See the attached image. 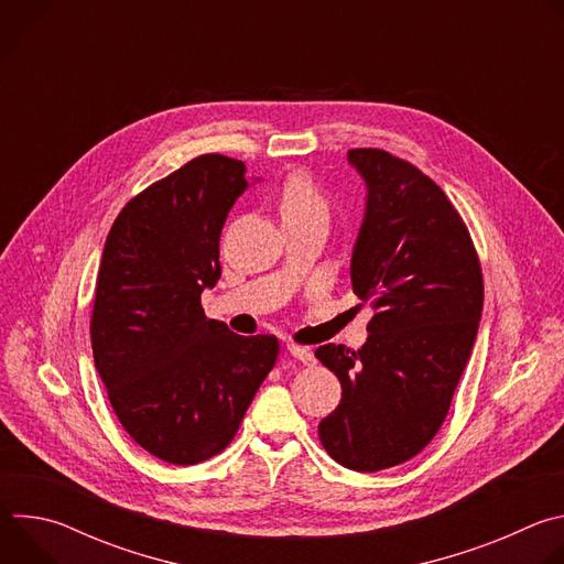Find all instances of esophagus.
Returning <instances> with one entry per match:
<instances>
[{
    "instance_id": "34e87169",
    "label": "esophagus",
    "mask_w": 564,
    "mask_h": 564,
    "mask_svg": "<svg viewBox=\"0 0 564 564\" xmlns=\"http://www.w3.org/2000/svg\"><path fill=\"white\" fill-rule=\"evenodd\" d=\"M288 352H290L294 359H299L301 364H305V366L314 364V355H312L310 348H303V346H299V344H288Z\"/></svg>"
}]
</instances>
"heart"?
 I'll use <instances>...</instances> for the list:
<instances>
[{
    "label": "heart",
    "instance_id": "obj_1",
    "mask_svg": "<svg viewBox=\"0 0 564 564\" xmlns=\"http://www.w3.org/2000/svg\"><path fill=\"white\" fill-rule=\"evenodd\" d=\"M279 209L285 218H307L318 216L328 218L330 205L326 192L305 172L290 174L279 192Z\"/></svg>",
    "mask_w": 564,
    "mask_h": 564
}]
</instances>
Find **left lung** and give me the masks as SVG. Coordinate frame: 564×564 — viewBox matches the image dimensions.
I'll return each instance as SVG.
<instances>
[{"instance_id": "left-lung-1", "label": "left lung", "mask_w": 564, "mask_h": 564, "mask_svg": "<svg viewBox=\"0 0 564 564\" xmlns=\"http://www.w3.org/2000/svg\"><path fill=\"white\" fill-rule=\"evenodd\" d=\"M348 160L368 187L352 290L375 316L361 350H314L341 383L318 440L341 466L372 473L415 457L442 429L485 281L466 223L433 178L383 149H350Z\"/></svg>"}]
</instances>
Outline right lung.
I'll use <instances>...</instances> for the list:
<instances>
[{"label": "right lung", "instance_id": "1", "mask_svg": "<svg viewBox=\"0 0 564 564\" xmlns=\"http://www.w3.org/2000/svg\"><path fill=\"white\" fill-rule=\"evenodd\" d=\"M246 189L243 160L203 153L133 196L105 243L94 361L122 429L170 464L227 448L276 364L274 335L240 337L200 305L220 276L227 212Z\"/></svg>", "mask_w": 564, "mask_h": 564}]
</instances>
